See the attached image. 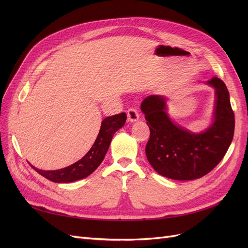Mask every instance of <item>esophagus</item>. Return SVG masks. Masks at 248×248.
<instances>
[{
  "mask_svg": "<svg viewBox=\"0 0 248 248\" xmlns=\"http://www.w3.org/2000/svg\"><path fill=\"white\" fill-rule=\"evenodd\" d=\"M140 118V114L137 108H130L127 110V119H128L129 122H136Z\"/></svg>",
  "mask_w": 248,
  "mask_h": 248,
  "instance_id": "esophagus-1",
  "label": "esophagus"
}]
</instances>
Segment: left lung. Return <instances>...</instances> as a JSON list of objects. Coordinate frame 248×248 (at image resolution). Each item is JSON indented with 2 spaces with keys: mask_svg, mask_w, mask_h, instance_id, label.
Returning a JSON list of instances; mask_svg holds the SVG:
<instances>
[{
  "mask_svg": "<svg viewBox=\"0 0 248 248\" xmlns=\"http://www.w3.org/2000/svg\"><path fill=\"white\" fill-rule=\"evenodd\" d=\"M216 92L214 122L202 133H192L170 121L166 98L150 95L140 109L150 128L148 161L160 174L174 180H194L207 175L226 155L235 129V115L227 86L218 78L208 81Z\"/></svg>",
  "mask_w": 248,
  "mask_h": 248,
  "instance_id": "obj_1",
  "label": "left lung"
}]
</instances>
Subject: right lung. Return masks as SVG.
<instances>
[{
	"label": "right lung",
	"mask_w": 248,
	"mask_h": 248,
	"mask_svg": "<svg viewBox=\"0 0 248 248\" xmlns=\"http://www.w3.org/2000/svg\"><path fill=\"white\" fill-rule=\"evenodd\" d=\"M126 118L125 112H121V114L104 119L101 123L98 136L91 149L81 159L71 166L57 170H42L33 166L31 167L38 174L56 183H69L88 177L100 166L108 152L112 137L117 130L122 128L126 122Z\"/></svg>",
	"instance_id": "add662e5"
}]
</instances>
